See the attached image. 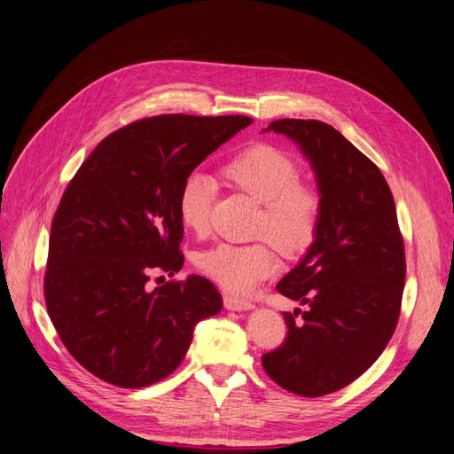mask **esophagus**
<instances>
[{
	"label": "esophagus",
	"mask_w": 454,
	"mask_h": 454,
	"mask_svg": "<svg viewBox=\"0 0 454 454\" xmlns=\"http://www.w3.org/2000/svg\"><path fill=\"white\" fill-rule=\"evenodd\" d=\"M223 303H225V309H227V310H239V312H242V310L253 309L251 301L242 299V297H236V295H231V294H225V295H223Z\"/></svg>",
	"instance_id": "esophagus-1"
}]
</instances>
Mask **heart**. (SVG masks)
<instances>
[{
  "label": "heart",
  "mask_w": 454,
  "mask_h": 454,
  "mask_svg": "<svg viewBox=\"0 0 454 454\" xmlns=\"http://www.w3.org/2000/svg\"><path fill=\"white\" fill-rule=\"evenodd\" d=\"M220 176L231 188L261 203L256 232L268 236L247 244L222 242L200 253L196 266L222 288L244 294L278 268L273 241L286 254H299L312 246L323 200L316 186L299 181L297 162L270 144L239 151L222 166ZM212 198L214 184L208 177L192 174L184 179L177 214L188 232L205 236L210 231Z\"/></svg>",
  "instance_id": "obj_1"
}]
</instances>
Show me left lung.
I'll return each instance as SVG.
<instances>
[{"mask_svg":"<svg viewBox=\"0 0 454 454\" xmlns=\"http://www.w3.org/2000/svg\"><path fill=\"white\" fill-rule=\"evenodd\" d=\"M266 131L292 138L309 159L323 200L307 254L277 290L309 305L285 312L286 338L262 355L285 390L321 397L351 384L380 356L401 312L404 244L394 196L380 169L334 127L275 120Z\"/></svg>","mask_w":454,"mask_h":454,"instance_id":"left-lung-1","label":"left lung"}]
</instances>
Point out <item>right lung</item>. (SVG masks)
<instances>
[{"mask_svg":"<svg viewBox=\"0 0 454 454\" xmlns=\"http://www.w3.org/2000/svg\"><path fill=\"white\" fill-rule=\"evenodd\" d=\"M247 116L160 114L103 138L64 190L51 222L44 297L70 355L98 379L144 387L183 362L193 327L223 299L190 275L147 288L151 271L177 273L184 179L251 125Z\"/></svg>","mask_w":454,"mask_h":454,"instance_id":"right-lung-1","label":"right lung"}]
</instances>
